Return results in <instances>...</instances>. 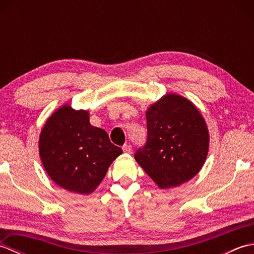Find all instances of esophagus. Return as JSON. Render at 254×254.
Listing matches in <instances>:
<instances>
[{
    "label": "esophagus",
    "instance_id": "esophagus-1",
    "mask_svg": "<svg viewBox=\"0 0 254 254\" xmlns=\"http://www.w3.org/2000/svg\"><path fill=\"white\" fill-rule=\"evenodd\" d=\"M122 149H123V152H124V153H127V154H131V153H132V146H131L130 144H126V145H123Z\"/></svg>",
    "mask_w": 254,
    "mask_h": 254
}]
</instances>
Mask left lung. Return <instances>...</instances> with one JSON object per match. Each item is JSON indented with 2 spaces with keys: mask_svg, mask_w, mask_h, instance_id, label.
I'll return each instance as SVG.
<instances>
[{
  "mask_svg": "<svg viewBox=\"0 0 254 254\" xmlns=\"http://www.w3.org/2000/svg\"><path fill=\"white\" fill-rule=\"evenodd\" d=\"M147 139L134 158L160 188L182 185L202 168L208 131L191 101L169 94L146 112Z\"/></svg>",
  "mask_w": 254,
  "mask_h": 254,
  "instance_id": "obj_1",
  "label": "left lung"
}]
</instances>
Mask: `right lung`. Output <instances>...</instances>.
<instances>
[{"mask_svg": "<svg viewBox=\"0 0 254 254\" xmlns=\"http://www.w3.org/2000/svg\"><path fill=\"white\" fill-rule=\"evenodd\" d=\"M40 158L58 186L89 194L122 154L105 130L90 126L87 111L63 106L48 119L39 138Z\"/></svg>", "mask_w": 254, "mask_h": 254, "instance_id": "obj_1", "label": "right lung"}]
</instances>
